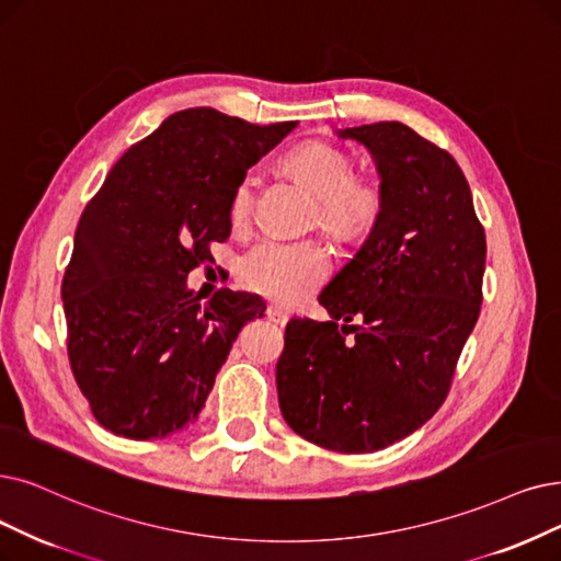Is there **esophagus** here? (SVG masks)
<instances>
[{"instance_id":"esophagus-1","label":"esophagus","mask_w":561,"mask_h":561,"mask_svg":"<svg viewBox=\"0 0 561 561\" xmlns=\"http://www.w3.org/2000/svg\"><path fill=\"white\" fill-rule=\"evenodd\" d=\"M266 318L272 320V322H276V324H285L289 320V312L285 308H280V306H268L266 308Z\"/></svg>"}]
</instances>
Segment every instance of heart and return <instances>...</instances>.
<instances>
[{"label":"heart","instance_id":"heart-1","mask_svg":"<svg viewBox=\"0 0 561 561\" xmlns=\"http://www.w3.org/2000/svg\"><path fill=\"white\" fill-rule=\"evenodd\" d=\"M280 168L297 176L318 199V222L339 237L366 234L382 214V191L364 174H352L350 156L322 140H310L280 156ZM253 182L241 179L230 195L228 218L234 230L249 222ZM331 257L318 241L266 237L241 257L239 278L257 295L293 304L324 283Z\"/></svg>","mask_w":561,"mask_h":561}]
</instances>
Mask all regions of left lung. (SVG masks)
<instances>
[{"label":"left lung","mask_w":561,"mask_h":561,"mask_svg":"<svg viewBox=\"0 0 561 561\" xmlns=\"http://www.w3.org/2000/svg\"><path fill=\"white\" fill-rule=\"evenodd\" d=\"M375 161L382 214L276 364L289 428L341 454L412 435L444 402L481 310L485 232L454 156L400 122L335 130Z\"/></svg>","instance_id":"8db88e82"}]
</instances>
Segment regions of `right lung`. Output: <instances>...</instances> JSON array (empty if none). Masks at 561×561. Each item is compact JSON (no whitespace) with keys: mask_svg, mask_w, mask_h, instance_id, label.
Returning <instances> with one entry per match:
<instances>
[{"mask_svg":"<svg viewBox=\"0 0 561 561\" xmlns=\"http://www.w3.org/2000/svg\"><path fill=\"white\" fill-rule=\"evenodd\" d=\"M295 126L174 112L84 207L61 299L71 370L105 431L161 439L186 428L241 327L264 316L262 297L228 287L199 304L186 278L230 237L234 186Z\"/></svg>","mask_w":561,"mask_h":561,"instance_id":"right-lung-1","label":"right lung"}]
</instances>
